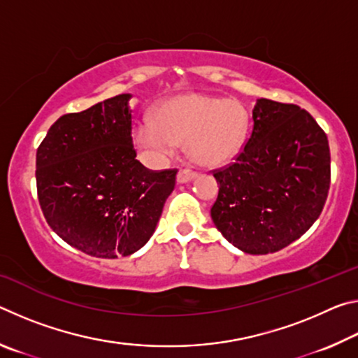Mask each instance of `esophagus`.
Masks as SVG:
<instances>
[{
    "label": "esophagus",
    "mask_w": 358,
    "mask_h": 358,
    "mask_svg": "<svg viewBox=\"0 0 358 358\" xmlns=\"http://www.w3.org/2000/svg\"><path fill=\"white\" fill-rule=\"evenodd\" d=\"M197 177L196 172H191L189 169H181V171L177 173V183H189L194 178Z\"/></svg>",
    "instance_id": "esophagus-1"
}]
</instances>
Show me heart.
Segmentation results:
<instances>
[{"label": "heart", "mask_w": 358, "mask_h": 358, "mask_svg": "<svg viewBox=\"0 0 358 358\" xmlns=\"http://www.w3.org/2000/svg\"><path fill=\"white\" fill-rule=\"evenodd\" d=\"M250 115L234 99L187 93L166 101L134 129L136 142L157 156H167L187 142L191 157L202 166H221L243 150Z\"/></svg>", "instance_id": "b5f03b06"}]
</instances>
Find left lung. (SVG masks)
Returning <instances> with one entry per match:
<instances>
[{"instance_id": "1", "label": "left lung", "mask_w": 358, "mask_h": 358, "mask_svg": "<svg viewBox=\"0 0 358 358\" xmlns=\"http://www.w3.org/2000/svg\"><path fill=\"white\" fill-rule=\"evenodd\" d=\"M237 161L213 177L211 220L246 254H268L300 238L322 211L330 187L325 132L299 106L260 98Z\"/></svg>"}]
</instances>
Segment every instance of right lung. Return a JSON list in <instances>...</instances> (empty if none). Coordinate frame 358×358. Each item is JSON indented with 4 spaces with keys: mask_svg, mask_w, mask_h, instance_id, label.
Returning a JSON list of instances; mask_svg holds the SVG:
<instances>
[{
    "mask_svg": "<svg viewBox=\"0 0 358 358\" xmlns=\"http://www.w3.org/2000/svg\"><path fill=\"white\" fill-rule=\"evenodd\" d=\"M131 93L59 117L36 153L48 226L88 256H131L155 234L177 171L151 172L132 147Z\"/></svg>",
    "mask_w": 358,
    "mask_h": 358,
    "instance_id": "1",
    "label": "right lung"
}]
</instances>
